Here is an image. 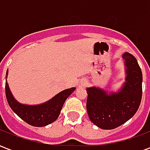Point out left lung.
<instances>
[{
    "instance_id": "obj_1",
    "label": "left lung",
    "mask_w": 150,
    "mask_h": 150,
    "mask_svg": "<svg viewBox=\"0 0 150 150\" xmlns=\"http://www.w3.org/2000/svg\"><path fill=\"white\" fill-rule=\"evenodd\" d=\"M126 82L110 95L96 87L87 88V111L91 121L102 129H113L128 121L138 109L142 96V73L137 59L125 53Z\"/></svg>"
}]
</instances>
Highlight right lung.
Returning a JSON list of instances; mask_svg holds the SVG:
<instances>
[{"mask_svg": "<svg viewBox=\"0 0 150 150\" xmlns=\"http://www.w3.org/2000/svg\"><path fill=\"white\" fill-rule=\"evenodd\" d=\"M8 71L6 72V78ZM75 90L71 88L61 91L50 100L39 105H25L15 100L8 88L7 80L5 82V95L8 105L21 119L29 125L35 127H42L50 125L59 117L63 104L70 95Z\"/></svg>", "mask_w": 150, "mask_h": 150, "instance_id": "obj_1", "label": "right lung"}]
</instances>
